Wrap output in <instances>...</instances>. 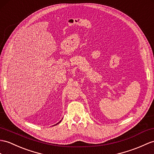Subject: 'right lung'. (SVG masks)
Segmentation results:
<instances>
[{
	"instance_id": "add662e5",
	"label": "right lung",
	"mask_w": 154,
	"mask_h": 154,
	"mask_svg": "<svg viewBox=\"0 0 154 154\" xmlns=\"http://www.w3.org/2000/svg\"><path fill=\"white\" fill-rule=\"evenodd\" d=\"M61 121H60V122H58V123H56V124H55V125H57V124H59V123H60V122H61Z\"/></svg>"
}]
</instances>
